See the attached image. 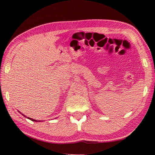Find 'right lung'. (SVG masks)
<instances>
[{
  "instance_id": "obj_1",
  "label": "right lung",
  "mask_w": 155,
  "mask_h": 155,
  "mask_svg": "<svg viewBox=\"0 0 155 155\" xmlns=\"http://www.w3.org/2000/svg\"><path fill=\"white\" fill-rule=\"evenodd\" d=\"M23 115V114H22ZM24 115L25 117H26L25 115ZM28 119H29V120H32V121H33V122H37V120H34V119H32V118H31V117H28Z\"/></svg>"
}]
</instances>
